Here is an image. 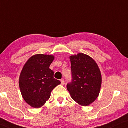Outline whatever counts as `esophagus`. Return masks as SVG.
Masks as SVG:
<instances>
[{"mask_svg":"<svg viewBox=\"0 0 128 128\" xmlns=\"http://www.w3.org/2000/svg\"><path fill=\"white\" fill-rule=\"evenodd\" d=\"M60 81H61L62 85H64V79H62V80H60Z\"/></svg>","mask_w":128,"mask_h":128,"instance_id":"obj_1","label":"esophagus"}]
</instances>
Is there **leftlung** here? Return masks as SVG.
Masks as SVG:
<instances>
[{
    "label": "left lung",
    "mask_w": 128,
    "mask_h": 128,
    "mask_svg": "<svg viewBox=\"0 0 128 128\" xmlns=\"http://www.w3.org/2000/svg\"><path fill=\"white\" fill-rule=\"evenodd\" d=\"M72 81L67 89L72 99L86 106L96 100L100 93L102 75L98 66L91 57L79 53L70 57Z\"/></svg>",
    "instance_id": "obj_1"
}]
</instances>
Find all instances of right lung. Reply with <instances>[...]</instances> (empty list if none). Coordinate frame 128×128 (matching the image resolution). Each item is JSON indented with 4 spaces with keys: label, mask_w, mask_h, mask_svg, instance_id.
Returning <instances> with one entry per match:
<instances>
[{
    "label": "right lung",
    "mask_w": 128,
    "mask_h": 128,
    "mask_svg": "<svg viewBox=\"0 0 128 128\" xmlns=\"http://www.w3.org/2000/svg\"><path fill=\"white\" fill-rule=\"evenodd\" d=\"M54 56L36 54L25 64L20 77L19 85L24 100L31 107L39 108L49 99L52 90L60 84L49 68Z\"/></svg>",
    "instance_id": "obj_1"
}]
</instances>
